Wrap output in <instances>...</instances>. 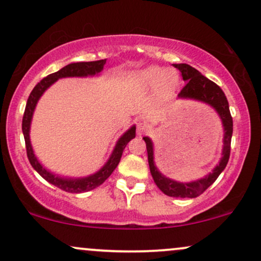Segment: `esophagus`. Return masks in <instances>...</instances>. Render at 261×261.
<instances>
[{"label": "esophagus", "mask_w": 261, "mask_h": 261, "mask_svg": "<svg viewBox=\"0 0 261 261\" xmlns=\"http://www.w3.org/2000/svg\"><path fill=\"white\" fill-rule=\"evenodd\" d=\"M149 127H151V126H149L148 122H146V121L137 122V135L141 136V135L146 134L149 130Z\"/></svg>", "instance_id": "34e87169"}]
</instances>
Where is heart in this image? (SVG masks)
<instances>
[{
	"instance_id": "b5f03b06",
	"label": "heart",
	"mask_w": 261,
	"mask_h": 261,
	"mask_svg": "<svg viewBox=\"0 0 261 261\" xmlns=\"http://www.w3.org/2000/svg\"><path fill=\"white\" fill-rule=\"evenodd\" d=\"M135 85L142 91L154 86V92L161 99H168L175 92L179 83L178 73L174 70H162L158 66L143 68L134 76Z\"/></svg>"
}]
</instances>
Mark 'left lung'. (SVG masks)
<instances>
[{
    "label": "left lung",
    "instance_id": "1",
    "mask_svg": "<svg viewBox=\"0 0 261 261\" xmlns=\"http://www.w3.org/2000/svg\"><path fill=\"white\" fill-rule=\"evenodd\" d=\"M175 68H178L181 72L182 80L187 82L184 88L181 89L178 94V98L180 99H193L202 103L208 104L210 107L214 108L216 113L220 116L223 126V148H222V157L220 162L212 172H210L207 175L203 178L196 179V180L189 182L176 181L174 179H170L168 176L163 175L157 168L154 163V149L153 142L149 137H143L146 142V148H147L148 154V164L149 170H151L152 178L162 193L172 197H196L201 195L203 191L207 189L210 185H212L215 180L218 178V175L223 172L226 168L227 163L229 160L230 153V140H232L233 134V120L229 113L228 100L222 89L218 87L216 83L206 79L202 76L196 68L191 67L187 64H173Z\"/></svg>",
    "mask_w": 261,
    "mask_h": 261
}]
</instances>
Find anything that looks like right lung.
Here are the masks:
<instances>
[{"label": "right lung", "mask_w": 261, "mask_h": 261, "mask_svg": "<svg viewBox=\"0 0 261 261\" xmlns=\"http://www.w3.org/2000/svg\"><path fill=\"white\" fill-rule=\"evenodd\" d=\"M106 61L107 60H99V61L72 62V64H68L67 66H65V67H62L61 70H59L58 72L49 74V76H46L45 79L41 80L40 82L34 87L31 95H29L28 101H27L24 115H23L22 131L23 135H24L28 160L31 162L33 168L37 170L45 180L49 181L50 184L55 185V187H58L59 189H61V190L67 191V193H86V191L93 190V189H95L103 184L114 172V169L118 167L122 155V152H124V148L126 147L127 143L136 136V126L133 125L126 133L121 135L120 139L116 141V145L113 149L112 154H110L109 160L106 162V164H104L98 172H95L94 174L82 176V178H70V176H61L50 172L49 169L45 168L43 164L39 162L37 155L34 154L31 142V135H29L31 134L33 114H34L35 107H37L41 95H43L44 92L46 91L50 86L54 85L56 81L60 79H67V77H92L95 76V74H99L101 71H103Z\"/></svg>", "instance_id": "1"}]
</instances>
